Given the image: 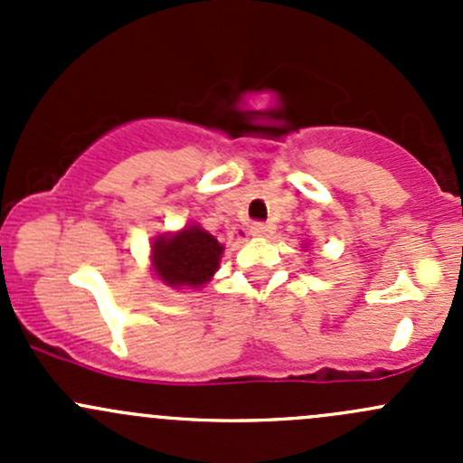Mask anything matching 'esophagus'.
Returning a JSON list of instances; mask_svg holds the SVG:
<instances>
[{
	"label": "esophagus",
	"mask_w": 463,
	"mask_h": 463,
	"mask_svg": "<svg viewBox=\"0 0 463 463\" xmlns=\"http://www.w3.org/2000/svg\"><path fill=\"white\" fill-rule=\"evenodd\" d=\"M250 232H253V237H258V240H264V237H269L270 232H273V226H270V223L255 222L253 226H250Z\"/></svg>",
	"instance_id": "1"
}]
</instances>
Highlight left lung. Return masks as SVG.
I'll list each match as a JSON object with an SVG mask.
<instances>
[{
	"instance_id": "obj_1",
	"label": "left lung",
	"mask_w": 463,
	"mask_h": 463,
	"mask_svg": "<svg viewBox=\"0 0 463 463\" xmlns=\"http://www.w3.org/2000/svg\"><path fill=\"white\" fill-rule=\"evenodd\" d=\"M302 249H305V250H307V249H309V244H302Z\"/></svg>"
}]
</instances>
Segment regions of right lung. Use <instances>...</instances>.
Returning <instances> with one entry per match:
<instances>
[{
  "label": "right lung",
  "instance_id": "1",
  "mask_svg": "<svg viewBox=\"0 0 463 463\" xmlns=\"http://www.w3.org/2000/svg\"><path fill=\"white\" fill-rule=\"evenodd\" d=\"M222 255L223 244L197 222L156 235L149 246L152 273L172 288H203L219 270Z\"/></svg>",
  "mask_w": 463,
  "mask_h": 463
}]
</instances>
